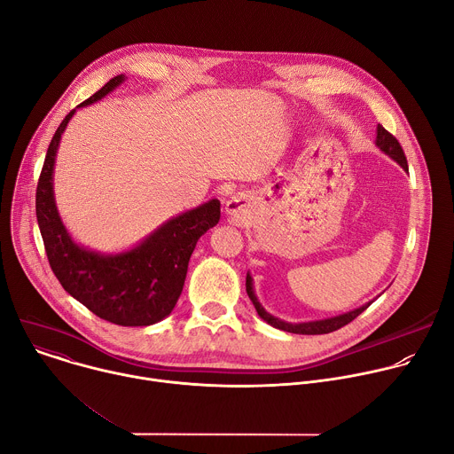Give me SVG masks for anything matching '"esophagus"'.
<instances>
[{"instance_id":"obj_1","label":"esophagus","mask_w":454,"mask_h":454,"mask_svg":"<svg viewBox=\"0 0 454 454\" xmlns=\"http://www.w3.org/2000/svg\"><path fill=\"white\" fill-rule=\"evenodd\" d=\"M244 210H246V200L242 196H239V193L226 201V214L228 215L239 217V215L244 214Z\"/></svg>"}]
</instances>
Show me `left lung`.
Listing matches in <instances>:
<instances>
[{"instance_id": "obj_1", "label": "left lung", "mask_w": 454, "mask_h": 454, "mask_svg": "<svg viewBox=\"0 0 454 454\" xmlns=\"http://www.w3.org/2000/svg\"><path fill=\"white\" fill-rule=\"evenodd\" d=\"M375 145L386 154L390 156L394 161H397L406 172H408V161H406V156H404V151L401 147V144L397 142V138L394 135H390L386 131V129L382 125H377V138H375ZM246 291H247V296L249 300L253 301L258 316H261L264 321H268L271 327L275 329H280V331H286V333H291V334H307V336H314V334H329V333H334L345 325H348V323L352 319H356L363 310H366L372 301L354 309V310H348L345 314H338V316H333V317H325V319H314V321H303V323H287L280 317H275L273 314H270L262 305L261 301H258L256 294H254V289H253V278L251 275L247 273L246 275Z\"/></svg>"}]
</instances>
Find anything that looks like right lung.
<instances>
[{"label":"right lung","instance_id":"add662e5","mask_svg":"<svg viewBox=\"0 0 454 454\" xmlns=\"http://www.w3.org/2000/svg\"><path fill=\"white\" fill-rule=\"evenodd\" d=\"M125 75L113 77L77 107L98 102L114 91ZM77 109L57 127L48 145L35 192V215L48 262L64 287L98 317L121 327H147L167 317L183 291L190 254L198 240L221 219V203L183 212L135 247L121 253H100L77 244L64 226L53 196V167L60 137Z\"/></svg>","mask_w":454,"mask_h":454}]
</instances>
